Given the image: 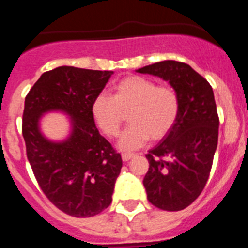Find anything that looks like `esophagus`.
Segmentation results:
<instances>
[{"mask_svg":"<svg viewBox=\"0 0 248 248\" xmlns=\"http://www.w3.org/2000/svg\"><path fill=\"white\" fill-rule=\"evenodd\" d=\"M135 154H131V153H123L122 154V159L123 161H129L131 157H134Z\"/></svg>","mask_w":248,"mask_h":248,"instance_id":"esophagus-1","label":"esophagus"}]
</instances>
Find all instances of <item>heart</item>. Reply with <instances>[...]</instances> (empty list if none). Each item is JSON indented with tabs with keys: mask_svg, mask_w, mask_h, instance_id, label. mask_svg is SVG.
I'll return each instance as SVG.
<instances>
[{
	"mask_svg": "<svg viewBox=\"0 0 248 248\" xmlns=\"http://www.w3.org/2000/svg\"><path fill=\"white\" fill-rule=\"evenodd\" d=\"M179 97L169 85H157L141 76L126 77L114 87L113 97L102 93L92 103V115L107 137L119 134L124 114L129 111L130 125L118 145L134 150L151 140L163 139L171 130L179 115Z\"/></svg>",
	"mask_w": 248,
	"mask_h": 248,
	"instance_id": "obj_1",
	"label": "heart"
}]
</instances>
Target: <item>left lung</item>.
I'll list each match as a JSON object with an SVG mask.
<instances>
[{
  "instance_id": "obj_1",
  "label": "left lung",
  "mask_w": 248,
  "mask_h": 248,
  "mask_svg": "<svg viewBox=\"0 0 248 248\" xmlns=\"http://www.w3.org/2000/svg\"><path fill=\"white\" fill-rule=\"evenodd\" d=\"M170 83L179 97L174 126L149 150L144 177L149 202L165 211H180L202 192L218 139L217 109L211 85L189 64L163 61L138 69Z\"/></svg>"
}]
</instances>
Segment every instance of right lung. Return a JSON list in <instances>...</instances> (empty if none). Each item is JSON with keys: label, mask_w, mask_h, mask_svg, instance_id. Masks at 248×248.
I'll return each mask as SVG.
<instances>
[{"label": "right lung", "mask_w": 248, "mask_h": 248, "mask_svg": "<svg viewBox=\"0 0 248 248\" xmlns=\"http://www.w3.org/2000/svg\"><path fill=\"white\" fill-rule=\"evenodd\" d=\"M113 74L63 67L45 72L25 100L22 134L28 161L48 200L64 214L91 217L111 203L122 156L99 134L92 103ZM71 117L72 130L63 142H50L39 129V119L48 111Z\"/></svg>", "instance_id": "right-lung-1"}]
</instances>
